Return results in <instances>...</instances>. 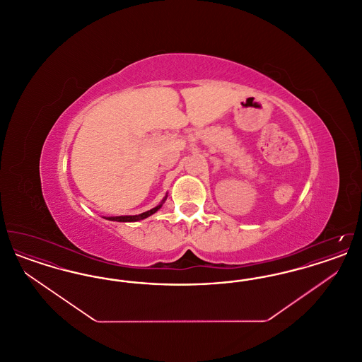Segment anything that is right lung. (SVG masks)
I'll use <instances>...</instances> for the list:
<instances>
[{"label":"right lung","mask_w":362,"mask_h":362,"mask_svg":"<svg viewBox=\"0 0 362 362\" xmlns=\"http://www.w3.org/2000/svg\"><path fill=\"white\" fill-rule=\"evenodd\" d=\"M165 199H167V197L163 199V202H161L160 205H157V206L151 209V210H148V211H145V213L137 214V216H117V217H107V220H110V221H118V223H136V221L144 220V218H146V217L155 214L156 211H157L160 207L163 206V204H164Z\"/></svg>","instance_id":"add662e5"}]
</instances>
